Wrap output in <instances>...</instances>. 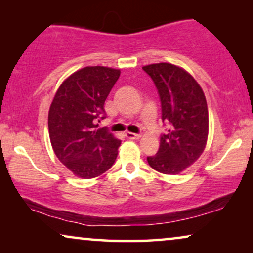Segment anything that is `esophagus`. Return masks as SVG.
Returning <instances> with one entry per match:
<instances>
[{
	"label": "esophagus",
	"instance_id": "34e87169",
	"mask_svg": "<svg viewBox=\"0 0 253 253\" xmlns=\"http://www.w3.org/2000/svg\"><path fill=\"white\" fill-rule=\"evenodd\" d=\"M126 137L127 139H132V140H137L140 138V134L137 133H132V132H126Z\"/></svg>",
	"mask_w": 253,
	"mask_h": 253
}]
</instances>
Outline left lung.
Returning a JSON list of instances; mask_svg holds the SVG:
<instances>
[{"label":"left lung","mask_w":253,"mask_h":253,"mask_svg":"<svg viewBox=\"0 0 253 253\" xmlns=\"http://www.w3.org/2000/svg\"><path fill=\"white\" fill-rule=\"evenodd\" d=\"M143 70L158 89L162 122L169 124L167 132L161 134L158 153L147 157V162L162 174H178L205 150L209 136L205 95L195 78L174 64H150Z\"/></svg>","instance_id":"obj_1"}]
</instances>
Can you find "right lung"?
<instances>
[{
  "mask_svg": "<svg viewBox=\"0 0 253 253\" xmlns=\"http://www.w3.org/2000/svg\"><path fill=\"white\" fill-rule=\"evenodd\" d=\"M120 70L86 67L62 83L48 114L51 146L62 164L76 176L93 178L114 165L121 140L99 122Z\"/></svg>",
  "mask_w": 253,
  "mask_h": 253,
  "instance_id": "1",
  "label": "right lung"
}]
</instances>
